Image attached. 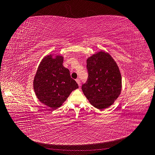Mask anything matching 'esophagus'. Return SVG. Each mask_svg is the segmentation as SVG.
<instances>
[{
	"mask_svg": "<svg viewBox=\"0 0 155 155\" xmlns=\"http://www.w3.org/2000/svg\"><path fill=\"white\" fill-rule=\"evenodd\" d=\"M76 81L77 83L78 84V85H79V87H80V85H81V84H80V79H77Z\"/></svg>",
	"mask_w": 155,
	"mask_h": 155,
	"instance_id": "1",
	"label": "esophagus"
}]
</instances>
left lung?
<instances>
[{"label":"left lung","mask_w":155,"mask_h":155,"mask_svg":"<svg viewBox=\"0 0 155 155\" xmlns=\"http://www.w3.org/2000/svg\"><path fill=\"white\" fill-rule=\"evenodd\" d=\"M88 76L82 91L90 104L104 110L114 104L121 94V76L114 59L100 50L87 59Z\"/></svg>","instance_id":"left-lung-1"}]
</instances>
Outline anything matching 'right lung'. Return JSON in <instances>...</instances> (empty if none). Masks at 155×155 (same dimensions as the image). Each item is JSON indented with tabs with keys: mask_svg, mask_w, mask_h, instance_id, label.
<instances>
[{
	"mask_svg": "<svg viewBox=\"0 0 155 155\" xmlns=\"http://www.w3.org/2000/svg\"><path fill=\"white\" fill-rule=\"evenodd\" d=\"M63 56L50 54L41 60L34 76V90L44 105L56 109L78 88L69 70L63 65Z\"/></svg>",
	"mask_w": 155,
	"mask_h": 155,
	"instance_id": "right-lung-1",
	"label": "right lung"
}]
</instances>
